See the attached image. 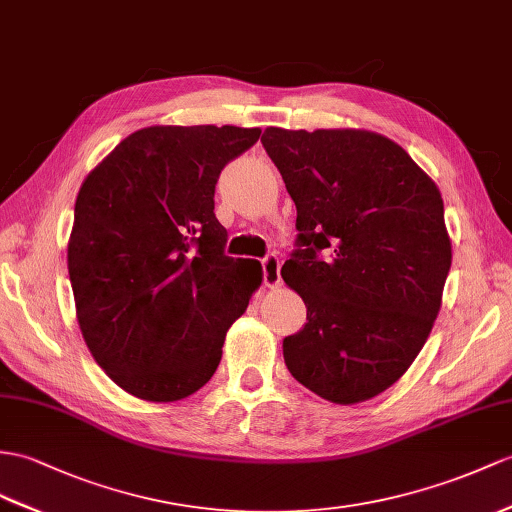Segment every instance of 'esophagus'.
Returning <instances> with one entry per match:
<instances>
[{
    "instance_id": "obj_1",
    "label": "esophagus",
    "mask_w": 512,
    "mask_h": 512,
    "mask_svg": "<svg viewBox=\"0 0 512 512\" xmlns=\"http://www.w3.org/2000/svg\"><path fill=\"white\" fill-rule=\"evenodd\" d=\"M263 282L269 289L280 284V258L276 254L263 258Z\"/></svg>"
}]
</instances>
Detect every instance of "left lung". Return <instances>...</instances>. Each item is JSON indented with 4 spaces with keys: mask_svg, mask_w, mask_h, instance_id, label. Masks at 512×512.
Instances as JSON below:
<instances>
[{
    "mask_svg": "<svg viewBox=\"0 0 512 512\" xmlns=\"http://www.w3.org/2000/svg\"><path fill=\"white\" fill-rule=\"evenodd\" d=\"M265 152L297 208L282 265L306 326L284 363L334 404L386 391L421 352L452 265L443 199L404 149L365 130L267 128Z\"/></svg>",
    "mask_w": 512,
    "mask_h": 512,
    "instance_id": "1",
    "label": "left lung"
}]
</instances>
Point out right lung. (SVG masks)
I'll use <instances>...</instances> for the list:
<instances>
[{
    "mask_svg": "<svg viewBox=\"0 0 512 512\" xmlns=\"http://www.w3.org/2000/svg\"><path fill=\"white\" fill-rule=\"evenodd\" d=\"M258 128L152 126L86 176L67 249L86 345L108 378L147 402L193 395L219 367L226 332L263 282L226 256L215 217L221 169Z\"/></svg>",
    "mask_w": 512,
    "mask_h": 512,
    "instance_id": "add662e5",
    "label": "right lung"
}]
</instances>
